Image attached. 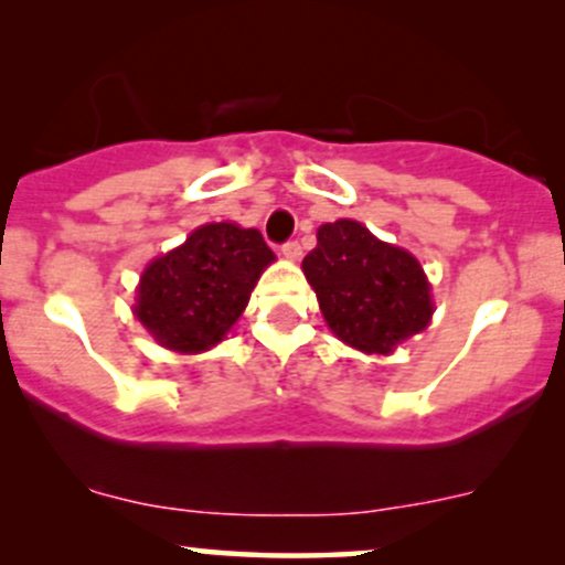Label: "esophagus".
<instances>
[{"label": "esophagus", "instance_id": "34e87169", "mask_svg": "<svg viewBox=\"0 0 565 565\" xmlns=\"http://www.w3.org/2000/svg\"><path fill=\"white\" fill-rule=\"evenodd\" d=\"M281 255L287 257V260H300L302 257V246L297 242H287L281 246Z\"/></svg>", "mask_w": 565, "mask_h": 565}]
</instances>
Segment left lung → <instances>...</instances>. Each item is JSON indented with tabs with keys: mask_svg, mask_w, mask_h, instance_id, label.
<instances>
[{
	"mask_svg": "<svg viewBox=\"0 0 565 565\" xmlns=\"http://www.w3.org/2000/svg\"><path fill=\"white\" fill-rule=\"evenodd\" d=\"M302 274L329 329L361 353H393L430 323V284L417 257L380 242L355 220L321 225Z\"/></svg>",
	"mask_w": 565,
	"mask_h": 565,
	"instance_id": "left-lung-1",
	"label": "left lung"
}]
</instances>
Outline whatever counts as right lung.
I'll list each match as a JSON object with an SVG mask.
<instances>
[{
	"mask_svg": "<svg viewBox=\"0 0 565 565\" xmlns=\"http://www.w3.org/2000/svg\"><path fill=\"white\" fill-rule=\"evenodd\" d=\"M274 260L257 228L206 223L142 270L135 316L159 345L204 353L231 332Z\"/></svg>",
	"mask_w": 565,
	"mask_h": 565,
	"instance_id": "1",
	"label": "right lung"
}]
</instances>
